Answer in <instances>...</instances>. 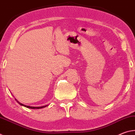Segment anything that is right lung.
<instances>
[{"instance_id":"right-lung-1","label":"right lung","mask_w":135,"mask_h":135,"mask_svg":"<svg viewBox=\"0 0 135 135\" xmlns=\"http://www.w3.org/2000/svg\"><path fill=\"white\" fill-rule=\"evenodd\" d=\"M18 102V101H17ZM19 103V104H20L21 105H22V106H24V107H26V108H31V109H41V108H45V107H47V106H43V107H30V106H27V105H23V104H22V103H20V102H18Z\"/></svg>"}]
</instances>
